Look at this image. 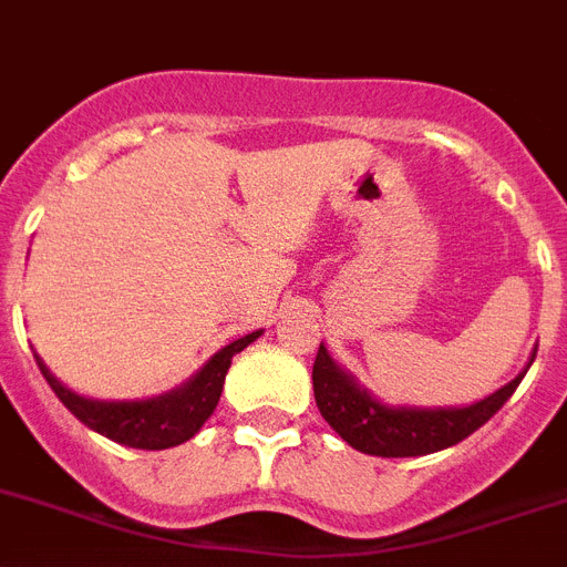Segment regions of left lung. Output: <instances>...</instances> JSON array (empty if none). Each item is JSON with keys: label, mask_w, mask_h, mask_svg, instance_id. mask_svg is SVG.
Instances as JSON below:
<instances>
[{"label": "left lung", "mask_w": 567, "mask_h": 567, "mask_svg": "<svg viewBox=\"0 0 567 567\" xmlns=\"http://www.w3.org/2000/svg\"><path fill=\"white\" fill-rule=\"evenodd\" d=\"M536 359L530 351L528 365L522 368L508 385H502L491 396L460 408H420V405H388L377 400L368 388L359 385L351 371L333 362L324 342L319 344L313 362V396L324 422L344 442L371 456H425L442 447H451L482 427L511 400V393L528 373Z\"/></svg>", "instance_id": "8db88e82"}]
</instances>
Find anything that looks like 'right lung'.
Instances as JSON below:
<instances>
[{
  "label": "right lung",
  "mask_w": 567,
  "mask_h": 567,
  "mask_svg": "<svg viewBox=\"0 0 567 567\" xmlns=\"http://www.w3.org/2000/svg\"><path fill=\"white\" fill-rule=\"evenodd\" d=\"M259 337H262V331L234 339L230 344L219 348L188 382H182L179 388L159 393V396H147V400H93V396H82V393L62 385L37 351H33V357H37L39 371L48 379V385L53 388L59 402L82 425L102 433L107 440L120 442V445L140 447V451H165V447L182 445V442H188L190 436L199 433V427L208 422L214 408L219 405L230 359L245 351Z\"/></svg>",
  "instance_id": "1"
}]
</instances>
